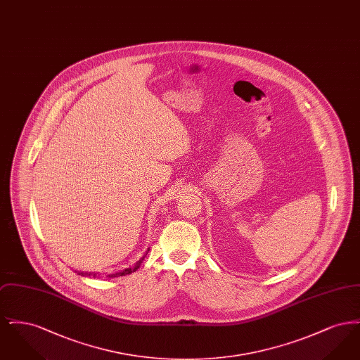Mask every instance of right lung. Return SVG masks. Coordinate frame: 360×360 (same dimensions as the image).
<instances>
[{
    "label": "right lung",
    "mask_w": 360,
    "mask_h": 360,
    "mask_svg": "<svg viewBox=\"0 0 360 360\" xmlns=\"http://www.w3.org/2000/svg\"><path fill=\"white\" fill-rule=\"evenodd\" d=\"M148 251H150V248L146 251V254H144V257H140L139 260H137L136 263L132 266V267H128V269H125V270H122V271H120V273H116V274H112L109 275V278H115V276H124V275H128V274H132L134 271H136L137 269L140 267V264L143 263V260H144V257H146V255L148 254ZM79 275H87V276H90V275H93L94 278L97 276V274H87V273H79Z\"/></svg>",
    "instance_id": "right-lung-1"
}]
</instances>
